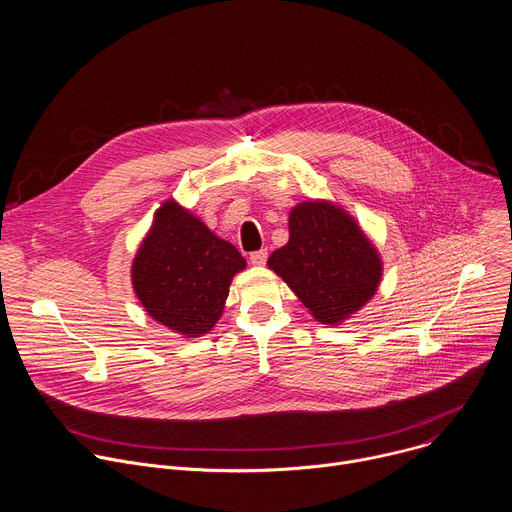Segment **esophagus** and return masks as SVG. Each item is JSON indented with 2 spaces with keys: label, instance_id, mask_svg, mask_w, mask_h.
<instances>
[{
  "label": "esophagus",
  "instance_id": "34e87169",
  "mask_svg": "<svg viewBox=\"0 0 512 512\" xmlns=\"http://www.w3.org/2000/svg\"><path fill=\"white\" fill-rule=\"evenodd\" d=\"M249 261L253 263V265H257V267H261V265H265V261H267V249H259V251H255V253H251V257H249Z\"/></svg>",
  "mask_w": 512,
  "mask_h": 512
}]
</instances>
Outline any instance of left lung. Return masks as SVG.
I'll return each instance as SVG.
<instances>
[{
  "label": "left lung",
  "mask_w": 512,
  "mask_h": 512,
  "mask_svg": "<svg viewBox=\"0 0 512 512\" xmlns=\"http://www.w3.org/2000/svg\"><path fill=\"white\" fill-rule=\"evenodd\" d=\"M289 241L267 259L310 314L340 324L377 294L383 261L344 208L330 200L300 202L289 212Z\"/></svg>",
  "instance_id": "left-lung-1"
}]
</instances>
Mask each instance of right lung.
<instances>
[{
	"mask_svg": "<svg viewBox=\"0 0 512 512\" xmlns=\"http://www.w3.org/2000/svg\"><path fill=\"white\" fill-rule=\"evenodd\" d=\"M243 255L168 198L131 263L133 291L156 322L184 338L208 334L223 316Z\"/></svg>",
	"mask_w": 512,
	"mask_h": 512,
	"instance_id": "add662e5",
	"label": "right lung"
}]
</instances>
